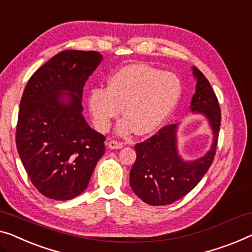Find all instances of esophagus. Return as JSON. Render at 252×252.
I'll list each match as a JSON object with an SVG mask.
<instances>
[{
    "instance_id": "obj_1",
    "label": "esophagus",
    "mask_w": 252,
    "mask_h": 252,
    "mask_svg": "<svg viewBox=\"0 0 252 252\" xmlns=\"http://www.w3.org/2000/svg\"><path fill=\"white\" fill-rule=\"evenodd\" d=\"M107 146H108V148H111V149H120V148L123 147V144L121 141L111 140V141L107 142Z\"/></svg>"
}]
</instances>
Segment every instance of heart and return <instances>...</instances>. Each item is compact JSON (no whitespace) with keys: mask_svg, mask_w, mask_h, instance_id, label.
<instances>
[{"mask_svg":"<svg viewBox=\"0 0 252 252\" xmlns=\"http://www.w3.org/2000/svg\"><path fill=\"white\" fill-rule=\"evenodd\" d=\"M181 87L174 74L146 64H130L108 79L107 88H94L88 104L94 125L99 131L110 129L112 120L126 118L116 127L119 134L149 133L157 129L178 103Z\"/></svg>","mask_w":252,"mask_h":252,"instance_id":"obj_1","label":"heart"}]
</instances>
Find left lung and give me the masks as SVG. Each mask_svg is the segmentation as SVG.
I'll return each mask as SVG.
<instances>
[{"instance_id":"left-lung-1","label":"left lung","mask_w":252,"mask_h":252,"mask_svg":"<svg viewBox=\"0 0 252 252\" xmlns=\"http://www.w3.org/2000/svg\"><path fill=\"white\" fill-rule=\"evenodd\" d=\"M193 76L197 86L190 108L208 119L214 133L212 148L201 158L185 162L176 149V125L163 126L134 146L137 158L130 171V187L148 205H170L185 197L204 178L215 157L220 126L219 99L207 78L197 67H193Z\"/></svg>"}]
</instances>
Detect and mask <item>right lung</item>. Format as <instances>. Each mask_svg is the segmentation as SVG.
<instances>
[{"label":"right lung","mask_w":252,"mask_h":252,"mask_svg":"<svg viewBox=\"0 0 252 252\" xmlns=\"http://www.w3.org/2000/svg\"><path fill=\"white\" fill-rule=\"evenodd\" d=\"M95 51H63L30 77L22 94L17 149L43 196L70 200L87 188L105 137L81 114L82 90L102 61Z\"/></svg>","instance_id":"obj_1"}]
</instances>
